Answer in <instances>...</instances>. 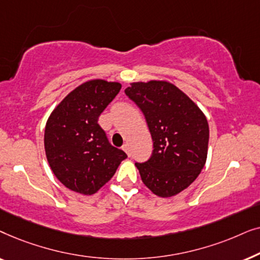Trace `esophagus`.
Segmentation results:
<instances>
[{"mask_svg": "<svg viewBox=\"0 0 260 260\" xmlns=\"http://www.w3.org/2000/svg\"><path fill=\"white\" fill-rule=\"evenodd\" d=\"M122 149H123V150H124V151H125V152H126V154H127V155H129V156H130V147H129V144H127V143H125V144H124V145H123V147H122Z\"/></svg>", "mask_w": 260, "mask_h": 260, "instance_id": "obj_1", "label": "esophagus"}]
</instances>
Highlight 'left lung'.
Returning a JSON list of instances; mask_svg holds the SVG:
<instances>
[{
	"label": "left lung",
	"instance_id": "8db88e82",
	"mask_svg": "<svg viewBox=\"0 0 260 260\" xmlns=\"http://www.w3.org/2000/svg\"><path fill=\"white\" fill-rule=\"evenodd\" d=\"M127 97L144 113L154 150L136 163L143 183L161 198L189 187L206 165L209 127L201 109L175 85L166 80L135 81Z\"/></svg>",
	"mask_w": 260,
	"mask_h": 260
}]
</instances>
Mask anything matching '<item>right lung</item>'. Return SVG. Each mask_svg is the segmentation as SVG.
I'll return each mask as SVG.
<instances>
[{"mask_svg": "<svg viewBox=\"0 0 260 260\" xmlns=\"http://www.w3.org/2000/svg\"><path fill=\"white\" fill-rule=\"evenodd\" d=\"M120 87L118 81H85L48 117L44 137L46 157L56 179L76 193H97L126 158L125 152L109 143L98 124L101 113Z\"/></svg>", "mask_w": 260, "mask_h": 260, "instance_id": "add662e5", "label": "right lung"}]
</instances>
